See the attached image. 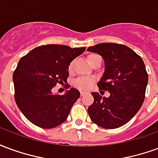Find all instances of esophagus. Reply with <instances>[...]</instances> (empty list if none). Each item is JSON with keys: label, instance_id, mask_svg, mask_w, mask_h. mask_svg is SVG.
I'll return each mask as SVG.
<instances>
[{"label": "esophagus", "instance_id": "obj_1", "mask_svg": "<svg viewBox=\"0 0 158 158\" xmlns=\"http://www.w3.org/2000/svg\"><path fill=\"white\" fill-rule=\"evenodd\" d=\"M85 94H86V92H85V91H80V96H83L84 95H85Z\"/></svg>", "mask_w": 158, "mask_h": 158}]
</instances>
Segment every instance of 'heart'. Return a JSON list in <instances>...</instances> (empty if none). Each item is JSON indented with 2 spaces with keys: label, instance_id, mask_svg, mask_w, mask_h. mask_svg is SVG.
<instances>
[{
  "label": "heart",
  "instance_id": "b5f03b06",
  "mask_svg": "<svg viewBox=\"0 0 158 158\" xmlns=\"http://www.w3.org/2000/svg\"><path fill=\"white\" fill-rule=\"evenodd\" d=\"M96 56H99L98 55L96 54H90L87 57V61L89 62V60H91L94 57ZM73 69V62H72L69 64V72H72ZM93 83H94V79L91 78H86V77H80L79 79H77L74 81V86L76 88H78L79 89H82V90H86V89H89L91 86H92Z\"/></svg>",
  "mask_w": 158,
  "mask_h": 158
}]
</instances>
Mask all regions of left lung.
I'll list each match as a JSON object with an SVG mask.
<instances>
[{
  "instance_id": "8db88e82",
  "label": "left lung",
  "mask_w": 158,
  "mask_h": 158,
  "mask_svg": "<svg viewBox=\"0 0 158 158\" xmlns=\"http://www.w3.org/2000/svg\"><path fill=\"white\" fill-rule=\"evenodd\" d=\"M87 50L104 60L105 71L97 86L110 93L107 98L91 93L89 118L104 129L119 128L134 118L145 100L148 82L145 63L132 49L121 44L101 43Z\"/></svg>"
}]
</instances>
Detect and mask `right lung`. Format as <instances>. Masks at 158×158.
I'll use <instances>...</instances> for the list:
<instances>
[{"instance_id": "right-lung-1", "label": "right lung", "mask_w": 158, "mask_h": 158, "mask_svg": "<svg viewBox=\"0 0 158 158\" xmlns=\"http://www.w3.org/2000/svg\"><path fill=\"white\" fill-rule=\"evenodd\" d=\"M85 47L46 45L33 49L19 60L13 73L17 106L29 122L43 129H52L65 122L80 93L71 88L64 95L53 94L59 83H67L69 66Z\"/></svg>"}]
</instances>
